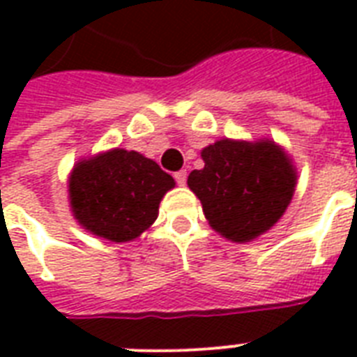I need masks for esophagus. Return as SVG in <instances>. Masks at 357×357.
Segmentation results:
<instances>
[{"label":"esophagus","mask_w":357,"mask_h":357,"mask_svg":"<svg viewBox=\"0 0 357 357\" xmlns=\"http://www.w3.org/2000/svg\"><path fill=\"white\" fill-rule=\"evenodd\" d=\"M174 178H176V183L178 185H185L187 183V170H178V172L174 174Z\"/></svg>","instance_id":"34e87169"}]
</instances>
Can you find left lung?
I'll return each instance as SVG.
<instances>
[{
	"mask_svg": "<svg viewBox=\"0 0 357 357\" xmlns=\"http://www.w3.org/2000/svg\"><path fill=\"white\" fill-rule=\"evenodd\" d=\"M206 167L189 174L213 229L246 243L278 222L293 198L296 174L289 157L271 140H218L202 150Z\"/></svg>",
	"mask_w": 357,
	"mask_h": 357,
	"instance_id": "obj_1",
	"label": "left lung"
}]
</instances>
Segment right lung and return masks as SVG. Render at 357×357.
<instances>
[{
  "label": "right lung",
  "instance_id": "obj_1",
  "mask_svg": "<svg viewBox=\"0 0 357 357\" xmlns=\"http://www.w3.org/2000/svg\"><path fill=\"white\" fill-rule=\"evenodd\" d=\"M174 178L139 151L111 150L77 162L70 204L83 228L113 243L139 237L153 224Z\"/></svg>",
  "mask_w": 357,
  "mask_h": 357
}]
</instances>
